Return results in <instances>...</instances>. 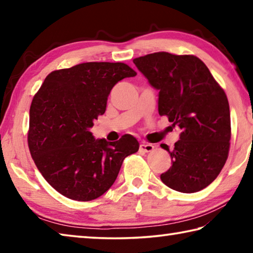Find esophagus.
<instances>
[{"label": "esophagus", "mask_w": 253, "mask_h": 253, "mask_svg": "<svg viewBox=\"0 0 253 253\" xmlns=\"http://www.w3.org/2000/svg\"><path fill=\"white\" fill-rule=\"evenodd\" d=\"M139 149H140V151L146 152V153L152 152L153 149H154V145L148 144V143H142V144L139 145Z\"/></svg>", "instance_id": "34e87169"}]
</instances>
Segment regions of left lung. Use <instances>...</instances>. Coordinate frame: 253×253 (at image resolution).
Here are the masks:
<instances>
[{"instance_id": "left-lung-1", "label": "left lung", "mask_w": 253, "mask_h": 253, "mask_svg": "<svg viewBox=\"0 0 253 253\" xmlns=\"http://www.w3.org/2000/svg\"><path fill=\"white\" fill-rule=\"evenodd\" d=\"M158 91V113L182 130L173 151L172 166L162 182L182 193H194L220 174L231 138L228 98L208 67L195 55L155 52L132 60Z\"/></svg>"}]
</instances>
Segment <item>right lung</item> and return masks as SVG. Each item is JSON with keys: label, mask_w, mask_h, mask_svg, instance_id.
Returning <instances> with one entry per match:
<instances>
[{"label": "right lung", "mask_w": 253, "mask_h": 253, "mask_svg": "<svg viewBox=\"0 0 253 253\" xmlns=\"http://www.w3.org/2000/svg\"><path fill=\"white\" fill-rule=\"evenodd\" d=\"M122 62H85L52 71L30 107L28 144L38 169L60 194L91 201L116 181L125 157L139 148L124 135L117 142L93 138L90 128L105 114L110 90L135 77Z\"/></svg>", "instance_id": "1"}]
</instances>
